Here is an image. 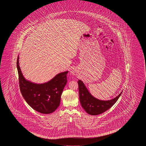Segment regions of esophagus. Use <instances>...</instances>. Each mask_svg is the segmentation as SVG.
Listing matches in <instances>:
<instances>
[{
  "mask_svg": "<svg viewBox=\"0 0 146 146\" xmlns=\"http://www.w3.org/2000/svg\"><path fill=\"white\" fill-rule=\"evenodd\" d=\"M70 74L72 75H76L77 74V72L74 69H72V70L70 71Z\"/></svg>",
  "mask_w": 146,
  "mask_h": 146,
  "instance_id": "obj_1",
  "label": "esophagus"
}]
</instances>
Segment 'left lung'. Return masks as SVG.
<instances>
[{"label": "left lung", "mask_w": 146, "mask_h": 146, "mask_svg": "<svg viewBox=\"0 0 146 146\" xmlns=\"http://www.w3.org/2000/svg\"><path fill=\"white\" fill-rule=\"evenodd\" d=\"M78 84L81 105L90 115H98L106 112L116 102L123 92L122 91L114 99L107 101L100 100L91 94L82 81L79 80Z\"/></svg>", "instance_id": "8db88e82"}]
</instances>
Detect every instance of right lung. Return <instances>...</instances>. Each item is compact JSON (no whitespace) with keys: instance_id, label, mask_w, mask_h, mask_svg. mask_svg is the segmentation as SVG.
I'll list each match as a JSON object with an SVG mask.
<instances>
[{"instance_id":"obj_1","label":"right lung","mask_w":146,"mask_h":146,"mask_svg":"<svg viewBox=\"0 0 146 146\" xmlns=\"http://www.w3.org/2000/svg\"><path fill=\"white\" fill-rule=\"evenodd\" d=\"M17 67L19 75V86L22 96L31 108L42 114H50L59 106L64 88L67 84L68 71L56 74L50 80L43 84H35L25 79L19 63Z\"/></svg>"}]
</instances>
